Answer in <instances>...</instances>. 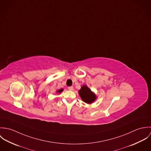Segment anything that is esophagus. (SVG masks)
I'll use <instances>...</instances> for the list:
<instances>
[{"mask_svg":"<svg viewBox=\"0 0 151 151\" xmlns=\"http://www.w3.org/2000/svg\"><path fill=\"white\" fill-rule=\"evenodd\" d=\"M68 89L69 91H73V86H68Z\"/></svg>","mask_w":151,"mask_h":151,"instance_id":"esophagus-1","label":"esophagus"}]
</instances>
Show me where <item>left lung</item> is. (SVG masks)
I'll list each match as a JSON object with an SVG mask.
<instances>
[{"label":"left lung","instance_id":"obj_1","mask_svg":"<svg viewBox=\"0 0 151 151\" xmlns=\"http://www.w3.org/2000/svg\"><path fill=\"white\" fill-rule=\"evenodd\" d=\"M79 95L82 100L87 104H91L95 99V94L87 87L86 86H83L79 91Z\"/></svg>","mask_w":151,"mask_h":151}]
</instances>
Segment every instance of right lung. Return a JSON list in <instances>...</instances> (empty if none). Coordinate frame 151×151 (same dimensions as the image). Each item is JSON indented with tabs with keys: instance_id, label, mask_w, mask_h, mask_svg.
<instances>
[{
	"instance_id": "add662e5",
	"label": "right lung",
	"mask_w": 151,
	"mask_h": 151,
	"mask_svg": "<svg viewBox=\"0 0 151 151\" xmlns=\"http://www.w3.org/2000/svg\"><path fill=\"white\" fill-rule=\"evenodd\" d=\"M63 91V89H60V90H59V91H58V92L59 93V92H62Z\"/></svg>"
}]
</instances>
